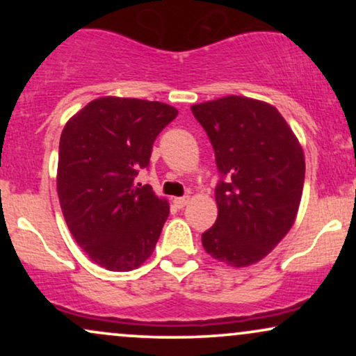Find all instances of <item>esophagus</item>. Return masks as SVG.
I'll return each instance as SVG.
<instances>
[{
  "label": "esophagus",
  "mask_w": 356,
  "mask_h": 356,
  "mask_svg": "<svg viewBox=\"0 0 356 356\" xmlns=\"http://www.w3.org/2000/svg\"><path fill=\"white\" fill-rule=\"evenodd\" d=\"M174 204L175 207L182 209V207H186L187 204H189V195H184V197H174Z\"/></svg>",
  "instance_id": "obj_1"
}]
</instances>
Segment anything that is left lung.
<instances>
[{"label":"left lung","instance_id":"left-lung-1","mask_svg":"<svg viewBox=\"0 0 356 356\" xmlns=\"http://www.w3.org/2000/svg\"><path fill=\"white\" fill-rule=\"evenodd\" d=\"M191 110L209 136L220 172L218 219L202 234V246L220 263L251 266L295 224L305 184L303 149L266 102L229 95Z\"/></svg>","mask_w":356,"mask_h":356}]
</instances>
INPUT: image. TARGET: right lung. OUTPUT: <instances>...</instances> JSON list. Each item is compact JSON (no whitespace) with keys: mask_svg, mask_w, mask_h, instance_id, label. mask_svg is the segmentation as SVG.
Returning a JSON list of instances; mask_svg holds the SVG:
<instances>
[{"mask_svg":"<svg viewBox=\"0 0 356 356\" xmlns=\"http://www.w3.org/2000/svg\"><path fill=\"white\" fill-rule=\"evenodd\" d=\"M161 102L100 97L65 125L56 191L73 239L108 271H130L149 259L169 202L136 184L154 140L177 117Z\"/></svg>","mask_w":356,"mask_h":356,"instance_id":"right-lung-1","label":"right lung"}]
</instances>
